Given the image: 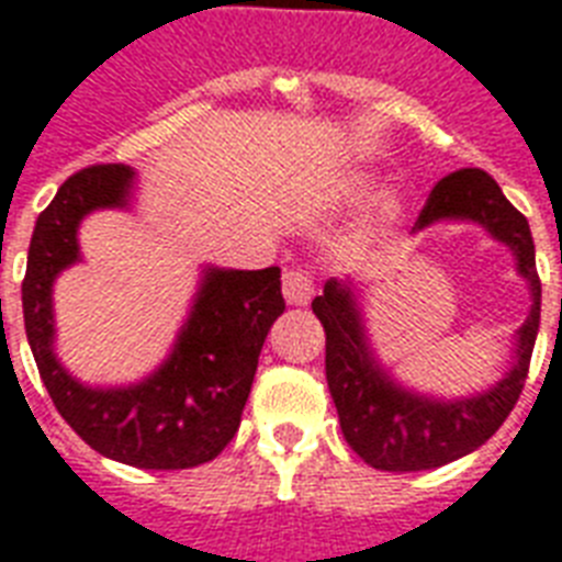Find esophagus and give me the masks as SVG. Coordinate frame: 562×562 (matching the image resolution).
Returning a JSON list of instances; mask_svg holds the SVG:
<instances>
[{
	"label": "esophagus",
	"instance_id": "34e87169",
	"mask_svg": "<svg viewBox=\"0 0 562 562\" xmlns=\"http://www.w3.org/2000/svg\"><path fill=\"white\" fill-rule=\"evenodd\" d=\"M282 294L289 300L291 306H306L315 294V280H312L310 271H303V268H291L282 277Z\"/></svg>",
	"mask_w": 562,
	"mask_h": 562
}]
</instances>
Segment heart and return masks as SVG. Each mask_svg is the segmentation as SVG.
Returning <instances> with one entry per match:
<instances>
[{
  "mask_svg": "<svg viewBox=\"0 0 562 562\" xmlns=\"http://www.w3.org/2000/svg\"><path fill=\"white\" fill-rule=\"evenodd\" d=\"M357 191H359V186H357ZM380 217H383V221H395L397 205L395 203H383V209H380Z\"/></svg>",
  "mask_w": 562,
  "mask_h": 562,
  "instance_id": "heart-1",
  "label": "heart"
}]
</instances>
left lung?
I'll list each match as a JSON object with an SVG mask.
<instances>
[{"label": "left lung", "mask_w": 562, "mask_h": 562, "mask_svg": "<svg viewBox=\"0 0 562 562\" xmlns=\"http://www.w3.org/2000/svg\"><path fill=\"white\" fill-rule=\"evenodd\" d=\"M448 217L486 226L492 238L513 250L519 273L530 285L533 303L519 327L513 368L490 392L462 401L415 395L376 366L350 282L327 280L324 294L312 300V312L327 333V385L341 434L368 465L380 471L439 469L481 448L507 422L528 380L542 300L528 217L513 209L498 182L481 167H462L439 179L413 229L418 233Z\"/></svg>", "instance_id": "obj_1"}]
</instances>
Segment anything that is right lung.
I'll list each match as a JSON object with an SVG mask.
<instances>
[{"label": "right lung", "mask_w": 562, "mask_h": 562, "mask_svg": "<svg viewBox=\"0 0 562 562\" xmlns=\"http://www.w3.org/2000/svg\"><path fill=\"white\" fill-rule=\"evenodd\" d=\"M135 170L93 165L72 173L34 224L23 280L25 336L55 409L109 460L177 471L214 460L233 442L265 336L285 310L280 268H205L173 353L144 383L91 389L53 350V282L79 262L76 229L93 209L128 205Z\"/></svg>", "instance_id": "right-lung-1"}]
</instances>
